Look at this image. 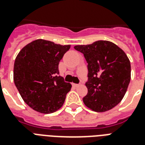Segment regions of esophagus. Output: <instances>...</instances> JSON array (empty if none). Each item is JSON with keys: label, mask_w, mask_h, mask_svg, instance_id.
I'll return each mask as SVG.
<instances>
[{"label": "esophagus", "mask_w": 145, "mask_h": 145, "mask_svg": "<svg viewBox=\"0 0 145 145\" xmlns=\"http://www.w3.org/2000/svg\"><path fill=\"white\" fill-rule=\"evenodd\" d=\"M72 86H74V87H78L79 86V85H78V84H75V83H72Z\"/></svg>", "instance_id": "esophagus-1"}]
</instances>
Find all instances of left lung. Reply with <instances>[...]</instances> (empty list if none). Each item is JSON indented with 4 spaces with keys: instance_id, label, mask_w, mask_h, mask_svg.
Masks as SVG:
<instances>
[{
    "instance_id": "8db88e82",
    "label": "left lung",
    "mask_w": 145,
    "mask_h": 145,
    "mask_svg": "<svg viewBox=\"0 0 145 145\" xmlns=\"http://www.w3.org/2000/svg\"><path fill=\"white\" fill-rule=\"evenodd\" d=\"M75 50L83 53L88 63L85 105L94 112L112 109L122 100L131 80V63L126 53L112 42L98 40Z\"/></svg>"
}]
</instances>
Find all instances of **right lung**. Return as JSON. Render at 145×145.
Here are the masks:
<instances>
[{
    "label": "right lung",
    "instance_id": "obj_1",
    "mask_svg": "<svg viewBox=\"0 0 145 145\" xmlns=\"http://www.w3.org/2000/svg\"><path fill=\"white\" fill-rule=\"evenodd\" d=\"M70 45L38 39L17 54L14 81L23 100L38 112H55L63 105L72 85L59 74V63Z\"/></svg>",
    "mask_w": 145,
    "mask_h": 145
}]
</instances>
